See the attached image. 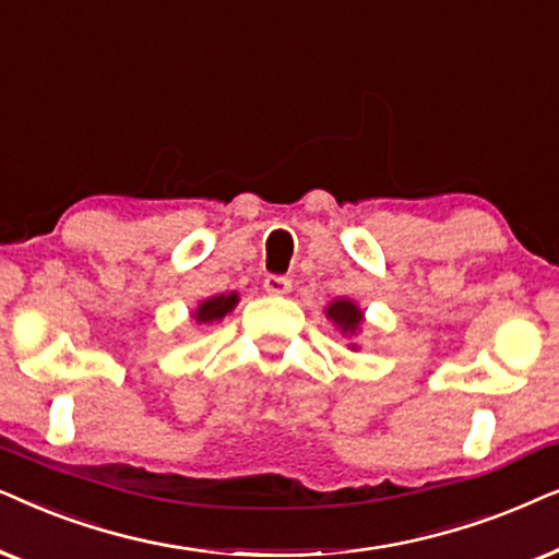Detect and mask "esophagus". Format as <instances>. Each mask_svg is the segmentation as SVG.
Segmentation results:
<instances>
[{
	"label": "esophagus",
	"instance_id": "esophagus-1",
	"mask_svg": "<svg viewBox=\"0 0 559 559\" xmlns=\"http://www.w3.org/2000/svg\"><path fill=\"white\" fill-rule=\"evenodd\" d=\"M263 288L271 296H286L292 294V278H286V275H267L263 281Z\"/></svg>",
	"mask_w": 559,
	"mask_h": 559
}]
</instances>
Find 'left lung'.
Listing matches in <instances>:
<instances>
[{
  "instance_id": "1",
  "label": "left lung",
  "mask_w": 559,
  "mask_h": 559,
  "mask_svg": "<svg viewBox=\"0 0 559 559\" xmlns=\"http://www.w3.org/2000/svg\"><path fill=\"white\" fill-rule=\"evenodd\" d=\"M326 319H332V324L337 326L342 334H347V337H353L355 332H360V324H362V311L357 307L355 301L349 299H334L330 307L324 309ZM353 349H357V345H349Z\"/></svg>"
}]
</instances>
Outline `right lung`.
Segmentation results:
<instances>
[{
  "mask_svg": "<svg viewBox=\"0 0 559 559\" xmlns=\"http://www.w3.org/2000/svg\"><path fill=\"white\" fill-rule=\"evenodd\" d=\"M237 294H219V296H212V299H206L199 304L197 309H193V319H197L199 324H212V322H219V319H225L229 311L237 307Z\"/></svg>",
  "mask_w": 559,
  "mask_h": 559,
  "instance_id": "add662e5",
  "label": "right lung"
}]
</instances>
